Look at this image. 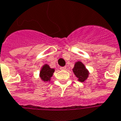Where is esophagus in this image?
Returning a JSON list of instances; mask_svg holds the SVG:
<instances>
[{
    "mask_svg": "<svg viewBox=\"0 0 121 121\" xmlns=\"http://www.w3.org/2000/svg\"><path fill=\"white\" fill-rule=\"evenodd\" d=\"M60 69L61 70H65L66 69V67H61Z\"/></svg>",
    "mask_w": 121,
    "mask_h": 121,
    "instance_id": "34e87169",
    "label": "esophagus"
}]
</instances>
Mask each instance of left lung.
<instances>
[{"mask_svg":"<svg viewBox=\"0 0 121 121\" xmlns=\"http://www.w3.org/2000/svg\"><path fill=\"white\" fill-rule=\"evenodd\" d=\"M73 71L78 78V81L81 82H84L88 77V71L84 67V64L81 61H78L75 63Z\"/></svg>","mask_w":121,"mask_h":121,"instance_id":"8db88e82","label":"left lung"}]
</instances>
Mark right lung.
Returning a JSON list of instances; mask_svg holds the SVG:
<instances>
[{"instance_id": "add662e5", "label": "right lung", "mask_w": 121, "mask_h": 121, "mask_svg": "<svg viewBox=\"0 0 121 121\" xmlns=\"http://www.w3.org/2000/svg\"><path fill=\"white\" fill-rule=\"evenodd\" d=\"M54 72V69H51L48 65H44L41 69L40 72V77L44 81H48L50 80L53 73Z\"/></svg>"}]
</instances>
